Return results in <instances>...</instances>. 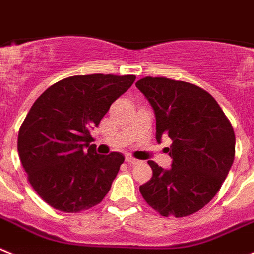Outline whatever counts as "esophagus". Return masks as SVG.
Instances as JSON below:
<instances>
[{"mask_svg":"<svg viewBox=\"0 0 254 254\" xmlns=\"http://www.w3.org/2000/svg\"><path fill=\"white\" fill-rule=\"evenodd\" d=\"M125 161H127V163H130V164H138L139 163L138 159L132 158L131 155H127V157H125Z\"/></svg>","mask_w":254,"mask_h":254,"instance_id":"obj_1","label":"esophagus"}]
</instances>
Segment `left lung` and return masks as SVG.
Listing matches in <instances>:
<instances>
[{
	"mask_svg": "<svg viewBox=\"0 0 254 254\" xmlns=\"http://www.w3.org/2000/svg\"><path fill=\"white\" fill-rule=\"evenodd\" d=\"M155 114V138L172 140L166 148L172 167L153 161V176L139 187L147 204L162 216L191 215L209 204L229 173L235 155L232 124L215 99L189 82L144 77L135 83Z\"/></svg>",
	"mask_w": 254,
	"mask_h": 254,
	"instance_id": "8db88e82",
	"label": "left lung"
}]
</instances>
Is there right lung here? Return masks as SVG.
Wrapping results in <instances>:
<instances>
[{
	"instance_id": "1",
	"label": "right lung",
	"mask_w": 254,
	"mask_h": 254,
	"mask_svg": "<svg viewBox=\"0 0 254 254\" xmlns=\"http://www.w3.org/2000/svg\"><path fill=\"white\" fill-rule=\"evenodd\" d=\"M135 76H72L39 96L19 130L17 150L27 180L43 200L64 212L100 204L124 162L97 154L91 130Z\"/></svg>"
}]
</instances>
